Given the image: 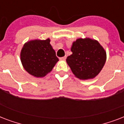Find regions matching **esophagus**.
<instances>
[{
    "mask_svg": "<svg viewBox=\"0 0 124 124\" xmlns=\"http://www.w3.org/2000/svg\"><path fill=\"white\" fill-rule=\"evenodd\" d=\"M66 56H63V57H60V60H66Z\"/></svg>",
    "mask_w": 124,
    "mask_h": 124,
    "instance_id": "obj_1",
    "label": "esophagus"
}]
</instances>
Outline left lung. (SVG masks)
Segmentation results:
<instances>
[{
    "label": "left lung",
    "mask_w": 124,
    "mask_h": 124,
    "mask_svg": "<svg viewBox=\"0 0 124 124\" xmlns=\"http://www.w3.org/2000/svg\"><path fill=\"white\" fill-rule=\"evenodd\" d=\"M71 50L73 54L68 56L66 62L80 79L95 77L106 63V51L94 40L78 39L73 43Z\"/></svg>",
    "instance_id": "obj_1"
}]
</instances>
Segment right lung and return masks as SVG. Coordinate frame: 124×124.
<instances>
[{"label":"right lung","instance_id":"obj_1","mask_svg":"<svg viewBox=\"0 0 124 124\" xmlns=\"http://www.w3.org/2000/svg\"><path fill=\"white\" fill-rule=\"evenodd\" d=\"M50 40H31L24 45L20 53L23 67L30 75L42 77L50 72L58 61Z\"/></svg>","mask_w":124,"mask_h":124}]
</instances>
